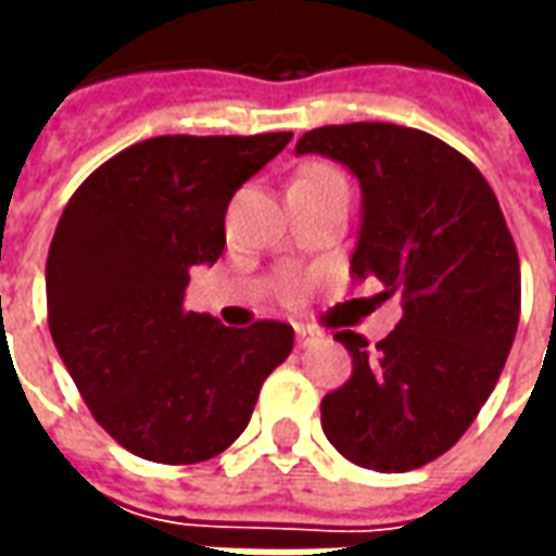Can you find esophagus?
<instances>
[{
  "instance_id": "1",
  "label": "esophagus",
  "mask_w": 556,
  "mask_h": 556,
  "mask_svg": "<svg viewBox=\"0 0 556 556\" xmlns=\"http://www.w3.org/2000/svg\"><path fill=\"white\" fill-rule=\"evenodd\" d=\"M294 333H298V345H301V349H306V345H313L315 330H309V327L298 325V327H294Z\"/></svg>"
}]
</instances>
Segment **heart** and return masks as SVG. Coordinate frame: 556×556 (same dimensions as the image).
I'll return each mask as SVG.
<instances>
[{"mask_svg":"<svg viewBox=\"0 0 556 556\" xmlns=\"http://www.w3.org/2000/svg\"><path fill=\"white\" fill-rule=\"evenodd\" d=\"M318 175H333V172L325 169V166H313V169L301 172V175H298V178H318Z\"/></svg>","mask_w":556,"mask_h":556,"instance_id":"heart-1","label":"heart"}]
</instances>
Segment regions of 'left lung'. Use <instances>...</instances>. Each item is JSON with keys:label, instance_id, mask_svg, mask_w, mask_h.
Segmentation results:
<instances>
[{"label": "left lung", "instance_id": "8db88e82", "mask_svg": "<svg viewBox=\"0 0 556 556\" xmlns=\"http://www.w3.org/2000/svg\"><path fill=\"white\" fill-rule=\"evenodd\" d=\"M298 154L349 166L363 187L351 274L402 298L378 345L339 330L354 372L321 399L327 441L349 462L405 473L434 462L477 419L503 372L521 313V265L497 195L438 137L384 122L327 125Z\"/></svg>", "mask_w": 556, "mask_h": 556}]
</instances>
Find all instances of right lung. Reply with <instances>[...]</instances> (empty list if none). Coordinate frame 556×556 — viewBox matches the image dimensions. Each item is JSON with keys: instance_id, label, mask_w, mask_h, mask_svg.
Masks as SVG:
<instances>
[{"instance_id": "obj_1", "label": "right lung", "mask_w": 556, "mask_h": 556, "mask_svg": "<svg viewBox=\"0 0 556 556\" xmlns=\"http://www.w3.org/2000/svg\"><path fill=\"white\" fill-rule=\"evenodd\" d=\"M291 134L154 137L79 184L47 255V321L91 417L127 453L207 462L241 438L286 361L282 321L223 327L184 309L190 267L226 247V207Z\"/></svg>"}]
</instances>
